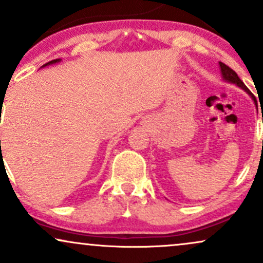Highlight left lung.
Here are the masks:
<instances>
[{"label":"left lung","instance_id":"left-lung-1","mask_svg":"<svg viewBox=\"0 0 263 263\" xmlns=\"http://www.w3.org/2000/svg\"><path fill=\"white\" fill-rule=\"evenodd\" d=\"M219 66H220V71H221V75H222V79H224L225 81H228V83L235 84V85H236V86L241 87V89H242L243 91L249 93L250 98H251L252 100H253V102H255V105H257V102H256V100H255V96H253L252 92L250 91L249 89H247L245 84L242 83V80H241L240 78L237 77V74L235 73V71L232 70L231 68H229L228 65H225L224 63L219 62Z\"/></svg>","mask_w":263,"mask_h":263}]
</instances>
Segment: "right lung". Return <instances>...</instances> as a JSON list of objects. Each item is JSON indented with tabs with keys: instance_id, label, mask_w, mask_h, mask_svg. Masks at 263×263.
Masks as SVG:
<instances>
[{
	"instance_id": "obj_1",
	"label": "right lung",
	"mask_w": 263,
	"mask_h": 263,
	"mask_svg": "<svg viewBox=\"0 0 263 263\" xmlns=\"http://www.w3.org/2000/svg\"><path fill=\"white\" fill-rule=\"evenodd\" d=\"M62 62V59H54V60H50L49 63H47V64H44L42 68H44V66H48V65H53V64H57V63H60Z\"/></svg>"
}]
</instances>
